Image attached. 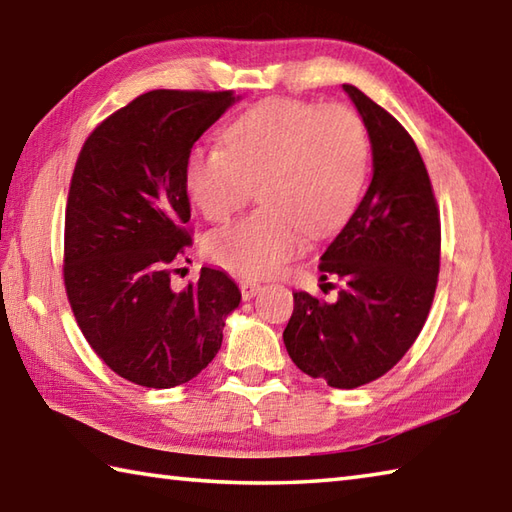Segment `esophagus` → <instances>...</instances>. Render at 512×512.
Wrapping results in <instances>:
<instances>
[{
    "label": "esophagus",
    "mask_w": 512,
    "mask_h": 512,
    "mask_svg": "<svg viewBox=\"0 0 512 512\" xmlns=\"http://www.w3.org/2000/svg\"><path fill=\"white\" fill-rule=\"evenodd\" d=\"M259 288H262V284H259L257 279H250V277L239 279V290H242V297L244 299H250L253 295H257Z\"/></svg>",
    "instance_id": "obj_1"
}]
</instances>
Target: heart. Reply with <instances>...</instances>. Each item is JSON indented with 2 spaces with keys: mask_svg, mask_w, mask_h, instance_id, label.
Wrapping results in <instances>:
<instances>
[{
  "mask_svg": "<svg viewBox=\"0 0 512 512\" xmlns=\"http://www.w3.org/2000/svg\"><path fill=\"white\" fill-rule=\"evenodd\" d=\"M368 133L353 108L268 99L224 133V148H195L186 188L210 222H226L257 188L255 213L204 239L210 262L246 277L282 268L302 235L326 237L357 208L368 175Z\"/></svg>",
  "mask_w": 512,
  "mask_h": 512,
  "instance_id": "heart-1",
  "label": "heart"
}]
</instances>
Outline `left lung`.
<instances>
[{"label": "left lung", "mask_w": 512, "mask_h": 512, "mask_svg": "<svg viewBox=\"0 0 512 512\" xmlns=\"http://www.w3.org/2000/svg\"><path fill=\"white\" fill-rule=\"evenodd\" d=\"M368 130L373 179L319 262L335 302L297 290L284 344L299 370L333 388L386 375L433 306L442 224L428 170L408 130L362 90L344 84Z\"/></svg>", "instance_id": "left-lung-1"}]
</instances>
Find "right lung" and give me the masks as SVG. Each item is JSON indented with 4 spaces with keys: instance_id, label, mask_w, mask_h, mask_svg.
I'll return each mask as SVG.
<instances>
[{
    "instance_id": "right-lung-1",
    "label": "right lung",
    "mask_w": 512,
    "mask_h": 512,
    "mask_svg": "<svg viewBox=\"0 0 512 512\" xmlns=\"http://www.w3.org/2000/svg\"><path fill=\"white\" fill-rule=\"evenodd\" d=\"M233 102V90H150L79 150L64 222L68 304L97 357L133 384L173 388L197 377L242 299L215 268L182 293L170 288L193 246L190 150Z\"/></svg>"
}]
</instances>
